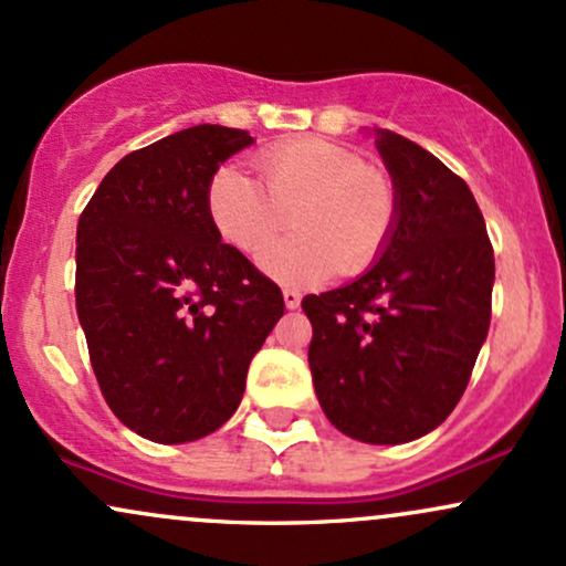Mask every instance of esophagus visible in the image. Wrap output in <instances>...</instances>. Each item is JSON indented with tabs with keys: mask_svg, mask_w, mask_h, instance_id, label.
<instances>
[{
	"mask_svg": "<svg viewBox=\"0 0 566 566\" xmlns=\"http://www.w3.org/2000/svg\"><path fill=\"white\" fill-rule=\"evenodd\" d=\"M282 295H284V305H287V308H297V305H301L303 295L297 290H284Z\"/></svg>",
	"mask_w": 566,
	"mask_h": 566,
	"instance_id": "obj_1",
	"label": "esophagus"
}]
</instances>
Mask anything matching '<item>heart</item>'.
Returning a JSON list of instances; mask_svg holds the SVG:
<instances>
[{"label":"heart","instance_id":"1","mask_svg":"<svg viewBox=\"0 0 566 566\" xmlns=\"http://www.w3.org/2000/svg\"><path fill=\"white\" fill-rule=\"evenodd\" d=\"M261 182L226 165L207 184V218L226 244L261 255L291 216L296 233L265 249L261 265L282 284H314L340 271L365 274L396 229V191L354 148L295 138L258 157Z\"/></svg>","mask_w":566,"mask_h":566}]
</instances>
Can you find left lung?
Instances as JSON below:
<instances>
[{
	"mask_svg": "<svg viewBox=\"0 0 566 566\" xmlns=\"http://www.w3.org/2000/svg\"><path fill=\"white\" fill-rule=\"evenodd\" d=\"M396 229L356 282L305 295L308 365L327 420L367 444L426 437L463 396L486 340L495 252L471 188L423 146L378 129Z\"/></svg>",
	"mask_w": 566,
	"mask_h": 566,
	"instance_id": "left-lung-1",
	"label": "left lung"
}]
</instances>
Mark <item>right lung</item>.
Segmentation results:
<instances>
[{
    "label": "right lung",
    "instance_id": "obj_1",
    "mask_svg": "<svg viewBox=\"0 0 566 566\" xmlns=\"http://www.w3.org/2000/svg\"><path fill=\"white\" fill-rule=\"evenodd\" d=\"M252 143L197 125L127 154L76 226V314L103 399L129 431L184 444L237 412L282 290L207 218V184Z\"/></svg>",
    "mask_w": 566,
    "mask_h": 566
}]
</instances>
